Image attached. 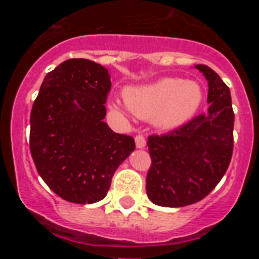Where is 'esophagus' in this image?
<instances>
[{
  "label": "esophagus",
  "instance_id": "esophagus-1",
  "mask_svg": "<svg viewBox=\"0 0 259 259\" xmlns=\"http://www.w3.org/2000/svg\"><path fill=\"white\" fill-rule=\"evenodd\" d=\"M135 143H136V148L137 149H144L146 145V141H145V137L143 135H137L135 137Z\"/></svg>",
  "mask_w": 259,
  "mask_h": 259
}]
</instances>
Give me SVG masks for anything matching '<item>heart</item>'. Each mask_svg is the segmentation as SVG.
<instances>
[{
  "mask_svg": "<svg viewBox=\"0 0 259 259\" xmlns=\"http://www.w3.org/2000/svg\"><path fill=\"white\" fill-rule=\"evenodd\" d=\"M202 88L193 80L163 77L141 85L127 87L124 101L111 98L109 107L115 113L132 111L135 115L162 128H174L188 122L202 104Z\"/></svg>",
  "mask_w": 259,
  "mask_h": 259,
  "instance_id": "obj_1",
  "label": "heart"
}]
</instances>
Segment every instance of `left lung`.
Instances as JSON below:
<instances>
[{"instance_id": "left-lung-1", "label": "left lung", "mask_w": 259, "mask_h": 259, "mask_svg": "<svg viewBox=\"0 0 259 259\" xmlns=\"http://www.w3.org/2000/svg\"><path fill=\"white\" fill-rule=\"evenodd\" d=\"M194 67L207 80V111L168 134L148 137L152 166L146 193L158 206L182 207L206 197L232 157L235 115L230 88L209 66Z\"/></svg>"}]
</instances>
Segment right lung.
I'll use <instances>...</instances> for the list:
<instances>
[{"label": "right lung", "instance_id": "add662e5", "mask_svg": "<svg viewBox=\"0 0 259 259\" xmlns=\"http://www.w3.org/2000/svg\"><path fill=\"white\" fill-rule=\"evenodd\" d=\"M109 71L89 59L62 62L48 72L31 111L29 149L37 172L59 197L95 203L135 150L134 137L104 122Z\"/></svg>", "mask_w": 259, "mask_h": 259}]
</instances>
